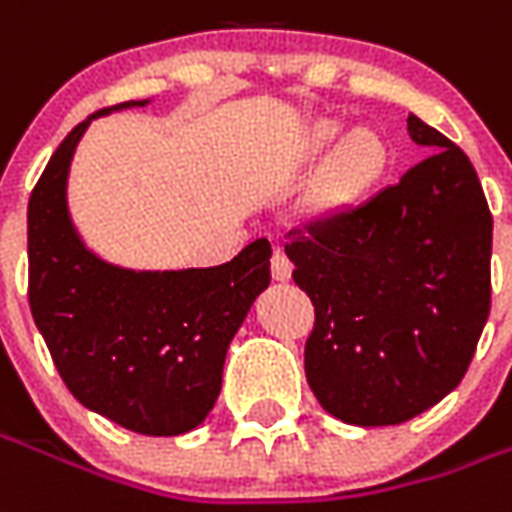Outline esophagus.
Returning a JSON list of instances; mask_svg holds the SVG:
<instances>
[{
	"mask_svg": "<svg viewBox=\"0 0 512 512\" xmlns=\"http://www.w3.org/2000/svg\"><path fill=\"white\" fill-rule=\"evenodd\" d=\"M291 271H293V263L288 260V255L282 252L280 246L274 249V257H271V274H274V280H291Z\"/></svg>",
	"mask_w": 512,
	"mask_h": 512,
	"instance_id": "obj_1",
	"label": "esophagus"
}]
</instances>
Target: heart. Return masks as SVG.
<instances>
[{
  "mask_svg": "<svg viewBox=\"0 0 512 512\" xmlns=\"http://www.w3.org/2000/svg\"><path fill=\"white\" fill-rule=\"evenodd\" d=\"M338 127H341L338 121H316L313 130H310V146L321 149V146L330 144L332 138L338 135ZM382 163H385V149H382L377 132L357 127V130L346 132L341 144L335 146V152L324 166L318 191H321L324 199H343V196L357 194L380 174Z\"/></svg>",
  "mask_w": 512,
  "mask_h": 512,
  "instance_id": "heart-1",
  "label": "heart"
}]
</instances>
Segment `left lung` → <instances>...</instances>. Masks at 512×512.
Here are the masks:
<instances>
[{"mask_svg": "<svg viewBox=\"0 0 512 512\" xmlns=\"http://www.w3.org/2000/svg\"><path fill=\"white\" fill-rule=\"evenodd\" d=\"M430 155L363 205L288 232L316 324L305 374L355 427L410 421L455 391L491 313L493 219L466 152L407 116Z\"/></svg>", "mask_w": 512, "mask_h": 512, "instance_id": "obj_1", "label": "left lung"}]
</instances>
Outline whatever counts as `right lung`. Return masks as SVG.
Wrapping results in <instances>:
<instances>
[{"mask_svg": "<svg viewBox=\"0 0 512 512\" xmlns=\"http://www.w3.org/2000/svg\"><path fill=\"white\" fill-rule=\"evenodd\" d=\"M57 146L27 207L30 310L74 399L141 435H182L213 410L224 357L257 293L271 282V244L257 238L230 263L132 271L96 257L74 230L66 180L96 116Z\"/></svg>", "mask_w": 512, "mask_h": 512, "instance_id": "add662e5", "label": "right lung"}]
</instances>
